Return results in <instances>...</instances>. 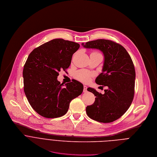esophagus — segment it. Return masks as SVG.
<instances>
[{
    "mask_svg": "<svg viewBox=\"0 0 157 157\" xmlns=\"http://www.w3.org/2000/svg\"><path fill=\"white\" fill-rule=\"evenodd\" d=\"M83 92L84 93H85V92H86L87 91V86H85V85H84L83 86Z\"/></svg>",
    "mask_w": 157,
    "mask_h": 157,
    "instance_id": "esophagus-1",
    "label": "esophagus"
}]
</instances>
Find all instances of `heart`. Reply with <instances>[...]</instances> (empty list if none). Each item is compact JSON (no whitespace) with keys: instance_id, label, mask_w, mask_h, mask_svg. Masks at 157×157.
I'll return each mask as SVG.
<instances>
[{"instance_id":"b5f03b06","label":"heart","mask_w":157,"mask_h":157,"mask_svg":"<svg viewBox=\"0 0 157 157\" xmlns=\"http://www.w3.org/2000/svg\"><path fill=\"white\" fill-rule=\"evenodd\" d=\"M91 53H98V52H93ZM75 78L78 80L83 83H87L90 81L92 76V74L86 70H80L75 72Z\"/></svg>"}]
</instances>
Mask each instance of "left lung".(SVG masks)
I'll return each mask as SVG.
<instances>
[{
	"label": "left lung",
	"instance_id": "8db88e82",
	"mask_svg": "<svg viewBox=\"0 0 157 157\" xmlns=\"http://www.w3.org/2000/svg\"><path fill=\"white\" fill-rule=\"evenodd\" d=\"M82 45L86 48L98 49L103 52V72L95 82L108 88L104 94L91 88H87L96 98L93 105L86 106V114L98 122H113L127 111L133 101L136 71L132 60L126 49L111 40L100 39Z\"/></svg>",
	"mask_w": 157,
	"mask_h": 157
}]
</instances>
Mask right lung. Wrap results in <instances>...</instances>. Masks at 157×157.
I'll return each instance as SVG.
<instances>
[{
    "label": "right lung",
    "mask_w": 157,
    "mask_h": 157,
    "mask_svg": "<svg viewBox=\"0 0 157 157\" xmlns=\"http://www.w3.org/2000/svg\"><path fill=\"white\" fill-rule=\"evenodd\" d=\"M80 44L64 39H54L34 49L28 57L23 71V89L31 106L46 118L67 113L71 101L81 95L83 86L79 82L63 84L57 81L59 72L71 63Z\"/></svg>",
    "instance_id": "obj_1"
}]
</instances>
